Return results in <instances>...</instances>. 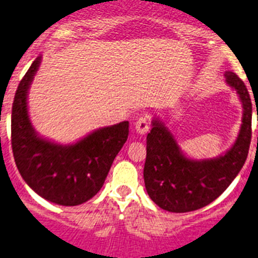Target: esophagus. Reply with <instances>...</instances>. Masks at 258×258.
Returning a JSON list of instances; mask_svg holds the SVG:
<instances>
[{
	"label": "esophagus",
	"mask_w": 258,
	"mask_h": 258,
	"mask_svg": "<svg viewBox=\"0 0 258 258\" xmlns=\"http://www.w3.org/2000/svg\"><path fill=\"white\" fill-rule=\"evenodd\" d=\"M134 126H136V131L138 134H146L150 129L148 126V119L146 116H141L136 122H134Z\"/></svg>",
	"instance_id": "obj_1"
}]
</instances>
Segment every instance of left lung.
I'll return each mask as SVG.
<instances>
[{"mask_svg": "<svg viewBox=\"0 0 258 258\" xmlns=\"http://www.w3.org/2000/svg\"><path fill=\"white\" fill-rule=\"evenodd\" d=\"M224 75L243 105L239 134L224 155L207 160L188 158L166 125L156 117L152 120L143 176L148 196L162 210L180 214L207 206L230 185L247 160L252 137L251 97L237 74L225 72Z\"/></svg>", "mask_w": 258, "mask_h": 258, "instance_id": "left-lung-1", "label": "left lung"}]
</instances>
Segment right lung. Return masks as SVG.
Here are the masks:
<instances>
[{"instance_id": "1", "label": "right lung", "mask_w": 258, "mask_h": 258, "mask_svg": "<svg viewBox=\"0 0 258 258\" xmlns=\"http://www.w3.org/2000/svg\"><path fill=\"white\" fill-rule=\"evenodd\" d=\"M42 56L21 79L13 103L11 146L20 175L37 195L61 206H78L102 188L129 136V121L100 127L74 145H57L37 134L28 115V91Z\"/></svg>"}]
</instances>
